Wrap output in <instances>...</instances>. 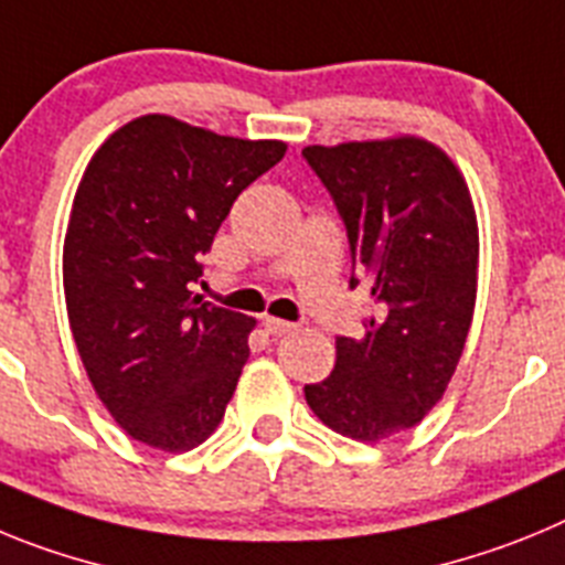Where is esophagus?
<instances>
[{
	"mask_svg": "<svg viewBox=\"0 0 565 565\" xmlns=\"http://www.w3.org/2000/svg\"><path fill=\"white\" fill-rule=\"evenodd\" d=\"M262 327H264V332L273 334V338H281V334L292 332L295 323H287V320H278V318H270V315H267V318L262 320Z\"/></svg>",
	"mask_w": 565,
	"mask_h": 565,
	"instance_id": "1",
	"label": "esophagus"
}]
</instances>
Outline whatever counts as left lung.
I'll list each match as a JSON object with an SVG mask.
<instances>
[{
	"label": "left lung",
	"instance_id": "8db88e82",
	"mask_svg": "<svg viewBox=\"0 0 565 565\" xmlns=\"http://www.w3.org/2000/svg\"><path fill=\"white\" fill-rule=\"evenodd\" d=\"M349 236L352 281L377 315L338 338L334 371L303 385L323 425L358 441L414 428L459 365L479 273V227L454 160L419 137L307 146Z\"/></svg>",
	"mask_w": 565,
	"mask_h": 565
}]
</instances>
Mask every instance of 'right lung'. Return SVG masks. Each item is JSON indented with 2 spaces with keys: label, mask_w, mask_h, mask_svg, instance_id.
<instances>
[{
  "label": "right lung",
  "mask_w": 565,
  "mask_h": 565,
  "mask_svg": "<svg viewBox=\"0 0 565 565\" xmlns=\"http://www.w3.org/2000/svg\"><path fill=\"white\" fill-rule=\"evenodd\" d=\"M284 151L146 115L86 166L64 238L70 329L131 439L180 454L225 416L256 320L202 301L194 284L236 196Z\"/></svg>",
  "instance_id": "right-lung-1"
}]
</instances>
